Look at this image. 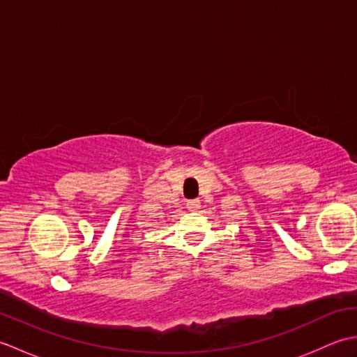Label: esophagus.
<instances>
[{"label": "esophagus", "mask_w": 357, "mask_h": 357, "mask_svg": "<svg viewBox=\"0 0 357 357\" xmlns=\"http://www.w3.org/2000/svg\"><path fill=\"white\" fill-rule=\"evenodd\" d=\"M185 206L190 211H196V210L201 208V201L199 199H190V201H187Z\"/></svg>", "instance_id": "obj_1"}]
</instances>
